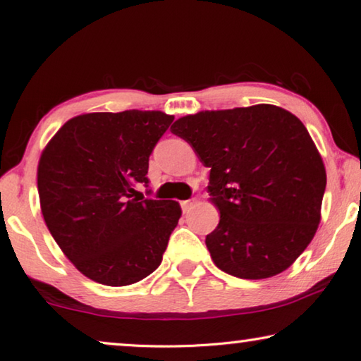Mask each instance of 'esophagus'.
<instances>
[{
	"mask_svg": "<svg viewBox=\"0 0 361 361\" xmlns=\"http://www.w3.org/2000/svg\"><path fill=\"white\" fill-rule=\"evenodd\" d=\"M194 204H195V200H194V199L183 200V202H181V210H183V213H188L189 210H191L192 207H194Z\"/></svg>",
	"mask_w": 361,
	"mask_h": 361,
	"instance_id": "34e87169",
	"label": "esophagus"
}]
</instances>
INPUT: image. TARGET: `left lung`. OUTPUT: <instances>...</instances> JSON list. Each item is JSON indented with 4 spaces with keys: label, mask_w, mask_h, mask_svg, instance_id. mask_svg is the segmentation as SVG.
<instances>
[{
    "label": "left lung",
    "mask_w": 361,
    "mask_h": 361,
    "mask_svg": "<svg viewBox=\"0 0 361 361\" xmlns=\"http://www.w3.org/2000/svg\"><path fill=\"white\" fill-rule=\"evenodd\" d=\"M170 130L210 167L207 189L221 216L205 243L216 267L250 280L288 269L314 239L326 188L302 122L255 105L185 116Z\"/></svg>",
    "instance_id": "8db88e82"
}]
</instances>
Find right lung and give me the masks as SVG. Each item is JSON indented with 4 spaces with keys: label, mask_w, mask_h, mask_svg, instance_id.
<instances>
[{
    "label": "right lung",
    "mask_w": 361,
    "mask_h": 361,
    "mask_svg": "<svg viewBox=\"0 0 361 361\" xmlns=\"http://www.w3.org/2000/svg\"><path fill=\"white\" fill-rule=\"evenodd\" d=\"M172 121L138 109L76 116L42 151V216L66 258L94 282L132 285L161 264L181 209L133 194L140 183L148 186L149 156Z\"/></svg>",
    "instance_id": "right-lung-1"
}]
</instances>
